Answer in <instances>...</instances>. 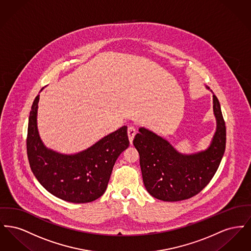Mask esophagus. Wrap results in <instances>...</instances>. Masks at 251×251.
Wrapping results in <instances>:
<instances>
[{
	"instance_id": "34e87169",
	"label": "esophagus",
	"mask_w": 251,
	"mask_h": 251,
	"mask_svg": "<svg viewBox=\"0 0 251 251\" xmlns=\"http://www.w3.org/2000/svg\"><path fill=\"white\" fill-rule=\"evenodd\" d=\"M135 133H136L135 128L132 127V126H129V128H128V136H129V140H130L131 144L132 143V139H133Z\"/></svg>"
}]
</instances>
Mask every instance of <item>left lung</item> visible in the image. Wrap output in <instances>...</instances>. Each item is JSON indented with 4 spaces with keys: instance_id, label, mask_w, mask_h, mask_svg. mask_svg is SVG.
Segmentation results:
<instances>
[{
    "instance_id": "obj_1",
    "label": "left lung",
    "mask_w": 251,
    "mask_h": 251,
    "mask_svg": "<svg viewBox=\"0 0 251 251\" xmlns=\"http://www.w3.org/2000/svg\"><path fill=\"white\" fill-rule=\"evenodd\" d=\"M206 88L210 90L208 86ZM213 110L216 120L215 134L206 150L195 153H181L164 137L139 128L132 143L140 156L144 185L157 200L179 201L190 199L214 177L226 148L225 121L214 93Z\"/></svg>"
}]
</instances>
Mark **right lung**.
<instances>
[{"label":"right lung","instance_id":"obj_1","mask_svg":"<svg viewBox=\"0 0 251 251\" xmlns=\"http://www.w3.org/2000/svg\"><path fill=\"white\" fill-rule=\"evenodd\" d=\"M38 101L39 95L30 111L26 141L29 164L36 179L51 195L69 202H91L99 199L107 188L118 157L130 145L127 126L109 133L80 152L61 153L47 148L40 138Z\"/></svg>","mask_w":251,"mask_h":251}]
</instances>
